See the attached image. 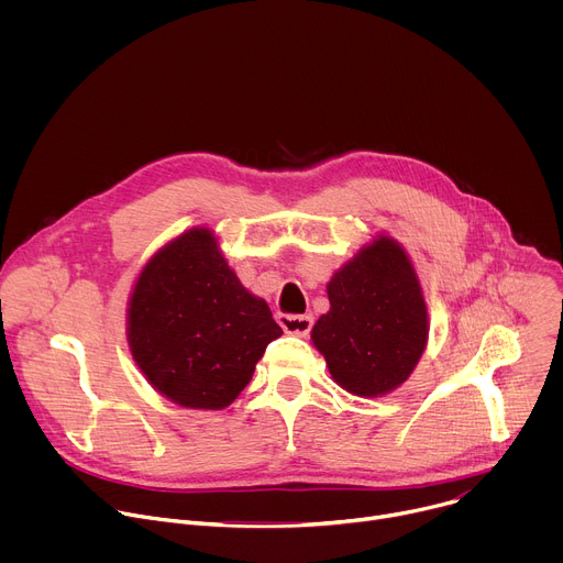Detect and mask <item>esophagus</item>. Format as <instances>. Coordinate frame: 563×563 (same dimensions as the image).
<instances>
[{"instance_id":"34e87169","label":"esophagus","mask_w":563,"mask_h":563,"mask_svg":"<svg viewBox=\"0 0 563 563\" xmlns=\"http://www.w3.org/2000/svg\"><path fill=\"white\" fill-rule=\"evenodd\" d=\"M278 325H280L287 334L307 336V334L311 332L313 318H311V316H287V313H280V316H278Z\"/></svg>"}]
</instances>
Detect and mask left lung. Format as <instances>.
Segmentation results:
<instances>
[{
  "label": "left lung",
  "mask_w": 563,
  "mask_h": 563,
  "mask_svg": "<svg viewBox=\"0 0 563 563\" xmlns=\"http://www.w3.org/2000/svg\"><path fill=\"white\" fill-rule=\"evenodd\" d=\"M330 311L311 328L336 385L376 398L404 385L430 334L417 269L387 233L374 235L328 283Z\"/></svg>",
  "instance_id": "8db88e82"
}]
</instances>
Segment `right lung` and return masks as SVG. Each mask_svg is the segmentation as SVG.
<instances>
[{
	"instance_id": "1",
	"label": "right lung",
	"mask_w": 563,
	"mask_h": 563,
	"mask_svg": "<svg viewBox=\"0 0 563 563\" xmlns=\"http://www.w3.org/2000/svg\"><path fill=\"white\" fill-rule=\"evenodd\" d=\"M283 330L224 261L218 235L194 227L140 269L126 341L144 378L180 408L224 410Z\"/></svg>"
}]
</instances>
